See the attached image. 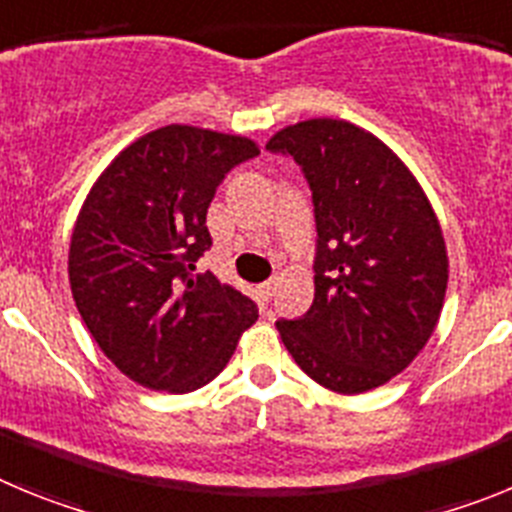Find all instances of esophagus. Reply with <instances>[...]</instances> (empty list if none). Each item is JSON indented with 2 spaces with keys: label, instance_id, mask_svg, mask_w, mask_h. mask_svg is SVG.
<instances>
[{
  "label": "esophagus",
  "instance_id": "34e87169",
  "mask_svg": "<svg viewBox=\"0 0 512 512\" xmlns=\"http://www.w3.org/2000/svg\"><path fill=\"white\" fill-rule=\"evenodd\" d=\"M256 295H259V302H261V305H269L271 295H274V282H264V284H259V289H256Z\"/></svg>",
  "mask_w": 512,
  "mask_h": 512
}]
</instances>
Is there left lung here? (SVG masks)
I'll use <instances>...</instances> for the list:
<instances>
[{
    "label": "left lung",
    "mask_w": 512,
    "mask_h": 512,
    "mask_svg": "<svg viewBox=\"0 0 512 512\" xmlns=\"http://www.w3.org/2000/svg\"><path fill=\"white\" fill-rule=\"evenodd\" d=\"M271 153L295 158L315 207V300L277 320L302 372L341 395L390 382L428 343L449 259L431 202L372 133L315 117L279 130Z\"/></svg>",
    "instance_id": "obj_1"
}]
</instances>
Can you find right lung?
<instances>
[{
	"label": "right lung",
	"mask_w": 512,
	"mask_h": 512,
	"mask_svg": "<svg viewBox=\"0 0 512 512\" xmlns=\"http://www.w3.org/2000/svg\"><path fill=\"white\" fill-rule=\"evenodd\" d=\"M259 146L241 135L166 125L130 143L81 207L69 279L81 320L125 377L192 392L223 372L256 302L192 274L212 246L207 207Z\"/></svg>",
	"instance_id": "right-lung-1"
}]
</instances>
